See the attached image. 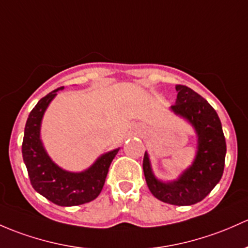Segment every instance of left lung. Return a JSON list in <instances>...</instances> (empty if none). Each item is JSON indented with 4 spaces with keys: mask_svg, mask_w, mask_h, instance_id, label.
I'll return each instance as SVG.
<instances>
[{
    "mask_svg": "<svg viewBox=\"0 0 248 248\" xmlns=\"http://www.w3.org/2000/svg\"><path fill=\"white\" fill-rule=\"evenodd\" d=\"M176 104L171 109L186 119L199 135V150L194 164L172 183H161L151 170L147 153L142 169L148 189L161 202L191 205L200 202L220 182L225 169L226 140L215 109L202 96L186 85L177 84Z\"/></svg>",
    "mask_w": 248,
    "mask_h": 248,
    "instance_id": "1",
    "label": "left lung"
}]
</instances>
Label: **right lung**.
<instances>
[{
	"instance_id": "obj_1",
	"label": "right lung",
	"mask_w": 248,
	"mask_h": 248,
	"mask_svg": "<svg viewBox=\"0 0 248 248\" xmlns=\"http://www.w3.org/2000/svg\"><path fill=\"white\" fill-rule=\"evenodd\" d=\"M53 90L41 98L28 115L22 141V157L35 191L62 207L84 204L100 195L111 161L119 150L110 151L80 173L62 170L49 159L40 141V124L46 108L57 95Z\"/></svg>"
}]
</instances>
